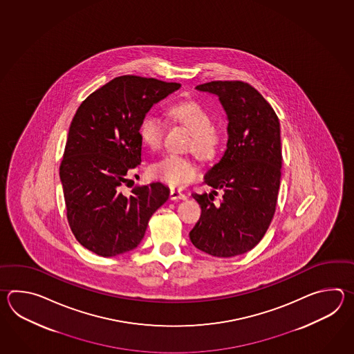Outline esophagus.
Segmentation results:
<instances>
[{
    "instance_id": "esophagus-1",
    "label": "esophagus",
    "mask_w": 354,
    "mask_h": 354,
    "mask_svg": "<svg viewBox=\"0 0 354 354\" xmlns=\"http://www.w3.org/2000/svg\"><path fill=\"white\" fill-rule=\"evenodd\" d=\"M187 196L185 195L183 192H180V189H171L169 192V198L171 200H186Z\"/></svg>"
}]
</instances>
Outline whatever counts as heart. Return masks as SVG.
I'll return each instance as SVG.
<instances>
[{
	"label": "heart",
	"mask_w": 354,
	"mask_h": 354,
	"mask_svg": "<svg viewBox=\"0 0 354 354\" xmlns=\"http://www.w3.org/2000/svg\"><path fill=\"white\" fill-rule=\"evenodd\" d=\"M169 113L177 121L186 125L192 133L189 148L201 159H211L218 151L220 144L218 133L212 128L214 121L207 110L196 101H185L169 109ZM166 124L158 113H147L140 121L139 136L151 151H157L163 144ZM153 177L158 178L171 187H182L195 180L198 168L195 163L177 154H168L151 167Z\"/></svg>",
	"instance_id": "obj_1"
}]
</instances>
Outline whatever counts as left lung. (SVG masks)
<instances>
[{"mask_svg": "<svg viewBox=\"0 0 354 354\" xmlns=\"http://www.w3.org/2000/svg\"><path fill=\"white\" fill-rule=\"evenodd\" d=\"M196 90L218 96L227 142L221 159L203 176L214 189L192 194L201 216L189 239L210 256H239L261 241L276 210L282 166L279 118L248 83L214 81ZM215 189L223 192L218 203H213Z\"/></svg>", "mask_w": 354, "mask_h": 354, "instance_id": "8db88e82", "label": "left lung"}]
</instances>
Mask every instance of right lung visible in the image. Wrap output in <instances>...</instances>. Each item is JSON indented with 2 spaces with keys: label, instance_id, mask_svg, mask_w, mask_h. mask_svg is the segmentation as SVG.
Wrapping results in <instances>:
<instances>
[{
  "label": "right lung",
  "instance_id": "add662e5",
  "mask_svg": "<svg viewBox=\"0 0 354 354\" xmlns=\"http://www.w3.org/2000/svg\"><path fill=\"white\" fill-rule=\"evenodd\" d=\"M138 75H121L91 93L68 131L59 177L69 226L84 248L101 257L136 249L151 215L166 203L160 182L122 191L142 162L139 125L153 105L180 88Z\"/></svg>",
  "mask_w": 354,
  "mask_h": 354
}]
</instances>
